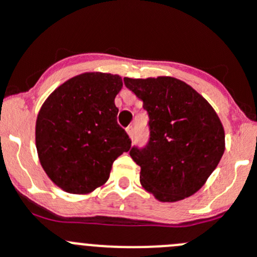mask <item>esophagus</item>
I'll list each match as a JSON object with an SVG mask.
<instances>
[{
    "label": "esophagus",
    "mask_w": 257,
    "mask_h": 257,
    "mask_svg": "<svg viewBox=\"0 0 257 257\" xmlns=\"http://www.w3.org/2000/svg\"><path fill=\"white\" fill-rule=\"evenodd\" d=\"M126 131L130 135V138H134V134H135V127H134V124H130V126L127 127Z\"/></svg>",
    "instance_id": "34e87169"
}]
</instances>
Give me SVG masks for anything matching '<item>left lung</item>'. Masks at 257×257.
Segmentation results:
<instances>
[{
	"mask_svg": "<svg viewBox=\"0 0 257 257\" xmlns=\"http://www.w3.org/2000/svg\"><path fill=\"white\" fill-rule=\"evenodd\" d=\"M147 110L149 139L130 155L140 182L161 201L191 196L224 153V130L215 110L196 90L175 77L123 79Z\"/></svg>",
	"mask_w": 257,
	"mask_h": 257,
	"instance_id": "8db88e82",
	"label": "left lung"
}]
</instances>
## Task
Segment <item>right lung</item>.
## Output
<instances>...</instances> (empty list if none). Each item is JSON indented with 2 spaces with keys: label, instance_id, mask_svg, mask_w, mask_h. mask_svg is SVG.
Wrapping results in <instances>:
<instances>
[{
  "label": "right lung",
  "instance_id": "right-lung-1",
  "mask_svg": "<svg viewBox=\"0 0 257 257\" xmlns=\"http://www.w3.org/2000/svg\"><path fill=\"white\" fill-rule=\"evenodd\" d=\"M117 75L88 72L63 82L42 105L35 143L42 167L70 194H88L108 180L113 162L130 150L117 123Z\"/></svg>",
  "mask_w": 257,
  "mask_h": 257
}]
</instances>
